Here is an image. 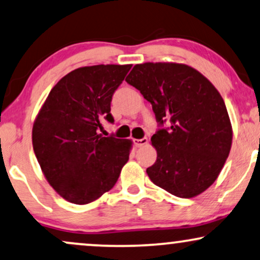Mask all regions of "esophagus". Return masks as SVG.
Returning <instances> with one entry per match:
<instances>
[{
    "mask_svg": "<svg viewBox=\"0 0 260 260\" xmlns=\"http://www.w3.org/2000/svg\"><path fill=\"white\" fill-rule=\"evenodd\" d=\"M148 142H149L148 138H146V137H144V138H142V139H134V145H136L137 148H142V146L146 145Z\"/></svg>",
    "mask_w": 260,
    "mask_h": 260,
    "instance_id": "1",
    "label": "esophagus"
}]
</instances>
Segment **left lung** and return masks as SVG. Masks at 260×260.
I'll use <instances>...</instances> for the list:
<instances>
[{"label": "left lung", "mask_w": 260, "mask_h": 260, "mask_svg": "<svg viewBox=\"0 0 260 260\" xmlns=\"http://www.w3.org/2000/svg\"><path fill=\"white\" fill-rule=\"evenodd\" d=\"M126 82L151 104L160 127L151 137L157 158L146 170L152 183L181 199L208 189L233 142L219 92L198 70L176 62L134 65Z\"/></svg>", "instance_id": "1"}]
</instances>
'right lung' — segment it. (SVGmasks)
I'll use <instances>...</instances> for the list:
<instances>
[{"label":"right lung","mask_w":260,"mask_h":260,"mask_svg":"<svg viewBox=\"0 0 260 260\" xmlns=\"http://www.w3.org/2000/svg\"><path fill=\"white\" fill-rule=\"evenodd\" d=\"M132 65L76 69L53 87L32 127V146L43 174L62 199L94 201L114 187L132 142L102 137L114 123L111 100Z\"/></svg>","instance_id":"add662e5"}]
</instances>
